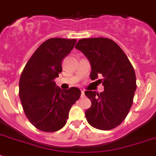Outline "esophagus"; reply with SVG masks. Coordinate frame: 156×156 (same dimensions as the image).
<instances>
[{
    "label": "esophagus",
    "mask_w": 156,
    "mask_h": 156,
    "mask_svg": "<svg viewBox=\"0 0 156 156\" xmlns=\"http://www.w3.org/2000/svg\"><path fill=\"white\" fill-rule=\"evenodd\" d=\"M81 96H82V97H84V96H85V93H84V90H81Z\"/></svg>",
    "instance_id": "34e87169"
}]
</instances>
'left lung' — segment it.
<instances>
[{"instance_id":"left-lung-1","label":"left lung","mask_w":156,"mask_h":156,"mask_svg":"<svg viewBox=\"0 0 156 156\" xmlns=\"http://www.w3.org/2000/svg\"><path fill=\"white\" fill-rule=\"evenodd\" d=\"M75 48L85 55L91 66L90 78L99 80L104 92L86 90L91 107L85 112L88 123L94 128L109 130L126 119L133 104L136 75L124 51L113 40L107 38L82 39Z\"/></svg>"}]
</instances>
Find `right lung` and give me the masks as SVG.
Segmentation results:
<instances>
[{"label":"right lung","instance_id":"right-lung-1","mask_svg":"<svg viewBox=\"0 0 156 156\" xmlns=\"http://www.w3.org/2000/svg\"><path fill=\"white\" fill-rule=\"evenodd\" d=\"M77 40L51 38L38 48L26 64L19 80V97L29 121L40 130L63 128L73 104L80 98L77 87L61 90L54 79L62 72L61 62Z\"/></svg>","mask_w":156,"mask_h":156}]
</instances>
